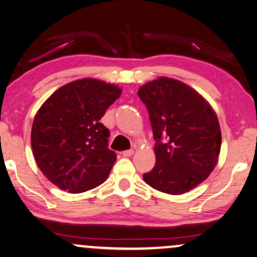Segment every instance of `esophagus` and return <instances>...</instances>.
Returning a JSON list of instances; mask_svg holds the SVG:
<instances>
[{"label": "esophagus", "instance_id": "34e87169", "mask_svg": "<svg viewBox=\"0 0 257 257\" xmlns=\"http://www.w3.org/2000/svg\"><path fill=\"white\" fill-rule=\"evenodd\" d=\"M133 154H134V149H128V150H124V152H122L123 156H132Z\"/></svg>", "mask_w": 257, "mask_h": 257}]
</instances>
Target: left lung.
<instances>
[{"label": "left lung", "instance_id": "1", "mask_svg": "<svg viewBox=\"0 0 257 257\" xmlns=\"http://www.w3.org/2000/svg\"><path fill=\"white\" fill-rule=\"evenodd\" d=\"M155 140V167L147 184L180 195L198 186L217 163L221 131L209 103L182 82L160 77L139 89Z\"/></svg>", "mask_w": 257, "mask_h": 257}]
</instances>
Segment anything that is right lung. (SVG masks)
<instances>
[{
    "instance_id": "obj_1",
    "label": "right lung",
    "mask_w": 257,
    "mask_h": 257,
    "mask_svg": "<svg viewBox=\"0 0 257 257\" xmlns=\"http://www.w3.org/2000/svg\"><path fill=\"white\" fill-rule=\"evenodd\" d=\"M121 95L114 84L83 78L56 90L39 109L32 148L43 175L60 189L83 193L100 186L116 161L100 119Z\"/></svg>"
}]
</instances>
